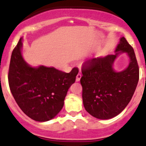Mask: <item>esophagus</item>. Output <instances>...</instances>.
<instances>
[{
    "label": "esophagus",
    "instance_id": "34e87169",
    "mask_svg": "<svg viewBox=\"0 0 146 146\" xmlns=\"http://www.w3.org/2000/svg\"><path fill=\"white\" fill-rule=\"evenodd\" d=\"M81 77H82V74H81L80 73H78L77 75V77H76V81H77V82H79V81L80 80Z\"/></svg>",
    "mask_w": 146,
    "mask_h": 146
}]
</instances>
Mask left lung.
Wrapping results in <instances>:
<instances>
[{"instance_id": "8db88e82", "label": "left lung", "mask_w": 146, "mask_h": 146, "mask_svg": "<svg viewBox=\"0 0 146 146\" xmlns=\"http://www.w3.org/2000/svg\"><path fill=\"white\" fill-rule=\"evenodd\" d=\"M115 55L92 58L82 67L80 83L86 111L99 119H110L123 111L132 98L139 80V66L135 51L124 37L120 39ZM130 57L128 67L117 72L113 63L120 53Z\"/></svg>"}]
</instances>
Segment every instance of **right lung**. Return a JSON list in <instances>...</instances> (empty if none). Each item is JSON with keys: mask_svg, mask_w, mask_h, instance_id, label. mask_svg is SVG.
Instances as JSON below:
<instances>
[{"mask_svg": "<svg viewBox=\"0 0 146 146\" xmlns=\"http://www.w3.org/2000/svg\"><path fill=\"white\" fill-rule=\"evenodd\" d=\"M22 38L13 50L8 74L10 90L18 106L29 118L44 122L53 118L64 107L67 91L78 69L69 73L53 67L30 66L21 53Z\"/></svg>", "mask_w": 146, "mask_h": 146, "instance_id": "right-lung-1", "label": "right lung"}]
</instances>
